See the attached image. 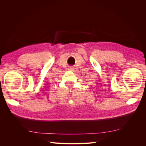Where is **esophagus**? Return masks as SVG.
Returning <instances> with one entry per match:
<instances>
[{
	"mask_svg": "<svg viewBox=\"0 0 146 146\" xmlns=\"http://www.w3.org/2000/svg\"><path fill=\"white\" fill-rule=\"evenodd\" d=\"M74 68H72V67L69 68V70H74Z\"/></svg>",
	"mask_w": 146,
	"mask_h": 146,
	"instance_id": "esophagus-1",
	"label": "esophagus"
}]
</instances>
